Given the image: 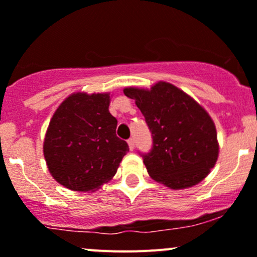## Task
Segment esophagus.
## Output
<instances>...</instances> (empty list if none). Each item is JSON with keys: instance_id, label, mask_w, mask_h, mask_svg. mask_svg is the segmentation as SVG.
<instances>
[{"instance_id": "1", "label": "esophagus", "mask_w": 257, "mask_h": 257, "mask_svg": "<svg viewBox=\"0 0 257 257\" xmlns=\"http://www.w3.org/2000/svg\"><path fill=\"white\" fill-rule=\"evenodd\" d=\"M128 145H129V149L134 150V148H136V140H134L133 138L128 139Z\"/></svg>"}]
</instances>
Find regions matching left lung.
I'll return each instance as SVG.
<instances>
[{
	"instance_id": "obj_1",
	"label": "left lung",
	"mask_w": 257,
	"mask_h": 257,
	"mask_svg": "<svg viewBox=\"0 0 257 257\" xmlns=\"http://www.w3.org/2000/svg\"><path fill=\"white\" fill-rule=\"evenodd\" d=\"M136 99L153 137L150 153L142 154L148 172L172 190L201 182L217 163L219 145L214 121L201 104L169 82L150 90L124 88Z\"/></svg>"
}]
</instances>
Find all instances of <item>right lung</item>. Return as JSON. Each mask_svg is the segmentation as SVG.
I'll list each match as a JSON object with an SVG mask.
<instances>
[{
  "mask_svg": "<svg viewBox=\"0 0 257 257\" xmlns=\"http://www.w3.org/2000/svg\"><path fill=\"white\" fill-rule=\"evenodd\" d=\"M109 93H72L58 107L45 134L44 158L51 176L72 191L88 192L108 182L129 151L115 134Z\"/></svg>",
  "mask_w": 257,
  "mask_h": 257,
  "instance_id": "add662e5",
  "label": "right lung"
}]
</instances>
